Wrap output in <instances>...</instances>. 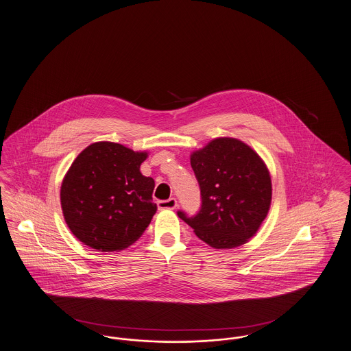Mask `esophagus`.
Here are the masks:
<instances>
[{"mask_svg": "<svg viewBox=\"0 0 351 351\" xmlns=\"http://www.w3.org/2000/svg\"><path fill=\"white\" fill-rule=\"evenodd\" d=\"M158 208L160 210H173L177 207V199L176 198H169L167 201H158Z\"/></svg>", "mask_w": 351, "mask_h": 351, "instance_id": "esophagus-1", "label": "esophagus"}]
</instances>
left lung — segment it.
Wrapping results in <instances>:
<instances>
[{"label": "left lung", "instance_id": "8db88e82", "mask_svg": "<svg viewBox=\"0 0 351 351\" xmlns=\"http://www.w3.org/2000/svg\"><path fill=\"white\" fill-rule=\"evenodd\" d=\"M201 189L197 215L178 217L217 250L235 248L258 232L272 199L268 167L258 153L232 137H219L190 156Z\"/></svg>", "mask_w": 351, "mask_h": 351}]
</instances>
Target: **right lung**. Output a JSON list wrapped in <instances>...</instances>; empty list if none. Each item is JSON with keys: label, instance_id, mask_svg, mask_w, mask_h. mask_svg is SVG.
Returning a JSON list of instances; mask_svg holds the SVG:
<instances>
[{"label": "right lung", "instance_id": "obj_1", "mask_svg": "<svg viewBox=\"0 0 351 351\" xmlns=\"http://www.w3.org/2000/svg\"><path fill=\"white\" fill-rule=\"evenodd\" d=\"M147 152L100 141L84 149L60 187L64 221L77 239L101 252L121 251L147 230L157 204L154 180L141 174Z\"/></svg>", "mask_w": 351, "mask_h": 351}]
</instances>
